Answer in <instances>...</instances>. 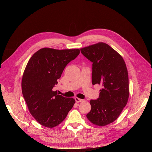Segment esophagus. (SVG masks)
<instances>
[{"label":"esophagus","mask_w":152,"mask_h":152,"mask_svg":"<svg viewBox=\"0 0 152 152\" xmlns=\"http://www.w3.org/2000/svg\"><path fill=\"white\" fill-rule=\"evenodd\" d=\"M75 99V101H76V102H77V103H79V102H83L84 101V100H83V99H79V98H77V97H76Z\"/></svg>","instance_id":"1"}]
</instances>
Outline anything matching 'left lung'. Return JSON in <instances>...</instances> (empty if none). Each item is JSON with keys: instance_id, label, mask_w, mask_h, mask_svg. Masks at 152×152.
Masks as SVG:
<instances>
[{"instance_id": "left-lung-1", "label": "left lung", "mask_w": 152, "mask_h": 152, "mask_svg": "<svg viewBox=\"0 0 152 152\" xmlns=\"http://www.w3.org/2000/svg\"><path fill=\"white\" fill-rule=\"evenodd\" d=\"M92 61V83L102 86L99 97L91 100L87 119L94 124L105 126L115 121L128 101L129 78L124 59L113 48L99 42L81 49Z\"/></svg>"}]
</instances>
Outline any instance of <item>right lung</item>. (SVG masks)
Instances as JSON below:
<instances>
[{
  "mask_svg": "<svg viewBox=\"0 0 152 152\" xmlns=\"http://www.w3.org/2000/svg\"><path fill=\"white\" fill-rule=\"evenodd\" d=\"M79 53V49L45 47L28 61L22 77V94L30 113L42 126L49 128L58 126L73 108L75 100L58 95L53 87L65 66Z\"/></svg>",
  "mask_w": 152,
  "mask_h": 152,
  "instance_id": "obj_1",
  "label": "right lung"
}]
</instances>
